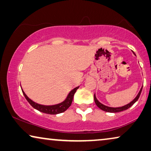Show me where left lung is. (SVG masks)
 I'll use <instances>...</instances> for the list:
<instances>
[{
  "mask_svg": "<svg viewBox=\"0 0 151 151\" xmlns=\"http://www.w3.org/2000/svg\"><path fill=\"white\" fill-rule=\"evenodd\" d=\"M142 87L141 88V89H140L139 93L137 94V96H136V98L134 99L132 102H130L129 104H128L127 105H125V106H123L122 107H116V108H114V107H109V106H105V105L102 104V103H100L98 100H97L96 95H94V100L97 106H98L100 109H102V111H106V112H109V113H118V112H121V111L127 110V109L130 108L131 106H133V105L137 102L138 99H139L140 94H141L142 93Z\"/></svg>",
  "mask_w": 151,
  "mask_h": 151,
  "instance_id": "obj_1",
  "label": "left lung"
}]
</instances>
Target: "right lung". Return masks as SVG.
Returning <instances> with one entry per match:
<instances>
[{
	"instance_id": "right-lung-1",
	"label": "right lung",
	"mask_w": 151,
	"mask_h": 151,
	"mask_svg": "<svg viewBox=\"0 0 151 151\" xmlns=\"http://www.w3.org/2000/svg\"><path fill=\"white\" fill-rule=\"evenodd\" d=\"M78 88H79V86H77V87L71 91V92L69 93L67 97V98H66V100L64 102L55 105H51V106H45V105H41L38 104V103L34 102V101H32L31 99H29L27 96V95L24 93L23 90H22V91L23 93V95L25 97L26 100L32 105V106L34 107V109H36V110L40 111V112L47 113V114L56 115L65 112L71 106L72 101H73L74 94H75V93L76 92V91H77Z\"/></svg>"
}]
</instances>
